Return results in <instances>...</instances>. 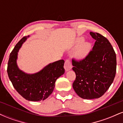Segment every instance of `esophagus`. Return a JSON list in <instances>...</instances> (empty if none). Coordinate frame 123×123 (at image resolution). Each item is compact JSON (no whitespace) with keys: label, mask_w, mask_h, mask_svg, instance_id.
<instances>
[{"label":"esophagus","mask_w":123,"mask_h":123,"mask_svg":"<svg viewBox=\"0 0 123 123\" xmlns=\"http://www.w3.org/2000/svg\"><path fill=\"white\" fill-rule=\"evenodd\" d=\"M64 68L66 71H69V70H70L72 68V63L69 60H66L65 61L64 65Z\"/></svg>","instance_id":"obj_1"}]
</instances>
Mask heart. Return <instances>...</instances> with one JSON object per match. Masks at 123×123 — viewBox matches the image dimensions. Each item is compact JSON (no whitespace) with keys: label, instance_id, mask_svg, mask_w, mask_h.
<instances>
[{"label":"heart","instance_id":"heart-1","mask_svg":"<svg viewBox=\"0 0 123 123\" xmlns=\"http://www.w3.org/2000/svg\"><path fill=\"white\" fill-rule=\"evenodd\" d=\"M83 37H78L76 39L73 44V48L76 49L74 53V57L77 60H83L86 58L92 49V44L90 42H84Z\"/></svg>","mask_w":123,"mask_h":123}]
</instances>
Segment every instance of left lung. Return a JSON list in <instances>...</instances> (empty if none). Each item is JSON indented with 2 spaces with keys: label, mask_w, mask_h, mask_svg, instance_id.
I'll return each mask as SVG.
<instances>
[{
  "label": "left lung",
  "mask_w": 123,
  "mask_h": 123,
  "mask_svg": "<svg viewBox=\"0 0 123 123\" xmlns=\"http://www.w3.org/2000/svg\"><path fill=\"white\" fill-rule=\"evenodd\" d=\"M96 40L92 50L85 59L72 60L76 73L73 88L80 98H100L112 84L116 72V55L106 38L98 33L90 32Z\"/></svg>",
  "instance_id": "obj_1"
}]
</instances>
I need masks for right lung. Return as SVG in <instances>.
Segmentation results:
<instances>
[{
  "mask_svg": "<svg viewBox=\"0 0 123 123\" xmlns=\"http://www.w3.org/2000/svg\"><path fill=\"white\" fill-rule=\"evenodd\" d=\"M29 36L22 38L10 53L7 66L8 76L16 91L25 99L44 101L53 92L57 79L64 74L65 61L61 60L50 63L35 73H27L21 70L17 62L18 53L22 44Z\"/></svg>",
  "mask_w": 123,
  "mask_h": 123,
  "instance_id": "add662e5",
  "label": "right lung"
}]
</instances>
